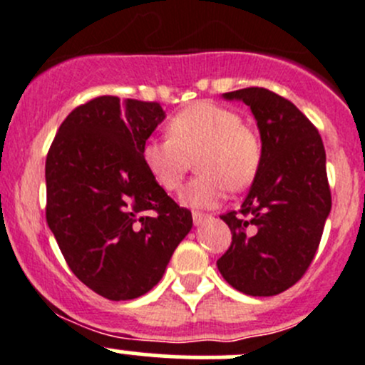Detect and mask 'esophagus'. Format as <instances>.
I'll list each match as a JSON object with an SVG mask.
<instances>
[{
	"instance_id": "obj_1",
	"label": "esophagus",
	"mask_w": 365,
	"mask_h": 365,
	"mask_svg": "<svg viewBox=\"0 0 365 365\" xmlns=\"http://www.w3.org/2000/svg\"><path fill=\"white\" fill-rule=\"evenodd\" d=\"M210 215H206V213H200V212H194L192 213V220H194V226H200V224H203L205 220H208Z\"/></svg>"
}]
</instances>
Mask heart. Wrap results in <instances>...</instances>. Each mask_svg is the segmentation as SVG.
Returning a JSON list of instances; mask_svg holds the SVG:
<instances>
[{
	"instance_id": "obj_1",
	"label": "heart",
	"mask_w": 365,
	"mask_h": 365,
	"mask_svg": "<svg viewBox=\"0 0 365 365\" xmlns=\"http://www.w3.org/2000/svg\"><path fill=\"white\" fill-rule=\"evenodd\" d=\"M168 135L169 139H150L143 145V164L157 185L176 192L197 155L200 175L180 194L182 203L190 208H213L227 190L245 189L256 178L259 138L231 109L196 102L169 120Z\"/></svg>"
}]
</instances>
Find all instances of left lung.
Segmentation results:
<instances>
[{
    "instance_id": "8db88e82",
    "label": "left lung",
    "mask_w": 365,
    "mask_h": 365,
    "mask_svg": "<svg viewBox=\"0 0 365 365\" xmlns=\"http://www.w3.org/2000/svg\"><path fill=\"white\" fill-rule=\"evenodd\" d=\"M222 97L251 108L261 164L240 212L220 215L233 238L217 268L245 295H279L309 268L332 208L325 148L314 125L281 95L244 88Z\"/></svg>"
}]
</instances>
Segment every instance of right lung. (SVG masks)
<instances>
[{
	"mask_svg": "<svg viewBox=\"0 0 365 365\" xmlns=\"http://www.w3.org/2000/svg\"><path fill=\"white\" fill-rule=\"evenodd\" d=\"M164 118L157 102L97 97L65 118L47 153V224L76 277L109 300L148 293L192 227L141 159Z\"/></svg>",
	"mask_w": 365,
	"mask_h": 365,
	"instance_id": "add662e5",
	"label": "right lung"
}]
</instances>
